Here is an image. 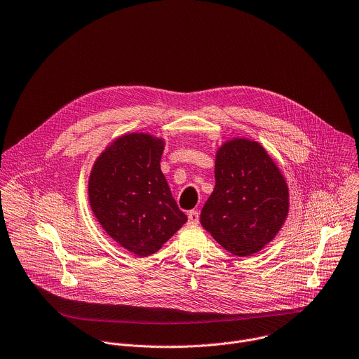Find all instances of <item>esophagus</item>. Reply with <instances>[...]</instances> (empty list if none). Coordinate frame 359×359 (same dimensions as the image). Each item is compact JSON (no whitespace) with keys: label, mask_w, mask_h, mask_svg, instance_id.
Returning a JSON list of instances; mask_svg holds the SVG:
<instances>
[{"label":"esophagus","mask_w":359,"mask_h":359,"mask_svg":"<svg viewBox=\"0 0 359 359\" xmlns=\"http://www.w3.org/2000/svg\"><path fill=\"white\" fill-rule=\"evenodd\" d=\"M187 217H189V224H190V225H196V224H198V221H200V215H198V211H196V210H191V211H189Z\"/></svg>","instance_id":"esophagus-1"}]
</instances>
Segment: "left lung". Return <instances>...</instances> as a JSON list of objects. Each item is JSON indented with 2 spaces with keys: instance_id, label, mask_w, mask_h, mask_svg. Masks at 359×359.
<instances>
[{
  "instance_id": "8db88e82",
  "label": "left lung",
  "mask_w": 359,
  "mask_h": 359,
  "mask_svg": "<svg viewBox=\"0 0 359 359\" xmlns=\"http://www.w3.org/2000/svg\"><path fill=\"white\" fill-rule=\"evenodd\" d=\"M289 211L286 182L265 152L248 140L224 144L215 159V187L200 222L236 257L261 251L282 228Z\"/></svg>"
}]
</instances>
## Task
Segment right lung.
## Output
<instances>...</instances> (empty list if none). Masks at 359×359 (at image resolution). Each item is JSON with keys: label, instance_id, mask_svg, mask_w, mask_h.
Masks as SVG:
<instances>
[{"label": "right lung", "instance_id": "obj_1", "mask_svg": "<svg viewBox=\"0 0 359 359\" xmlns=\"http://www.w3.org/2000/svg\"><path fill=\"white\" fill-rule=\"evenodd\" d=\"M163 142L147 134L116 140L95 161L88 180L93 212L109 236L149 257L187 221L161 170Z\"/></svg>", "mask_w": 359, "mask_h": 359}]
</instances>
